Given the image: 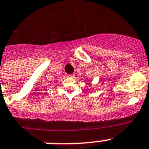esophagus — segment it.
Listing matches in <instances>:
<instances>
[{
  "instance_id": "esophagus-1",
  "label": "esophagus",
  "mask_w": 149,
  "mask_h": 149,
  "mask_svg": "<svg viewBox=\"0 0 149 149\" xmlns=\"http://www.w3.org/2000/svg\"><path fill=\"white\" fill-rule=\"evenodd\" d=\"M66 77H68V78H73L74 74H67Z\"/></svg>"
}]
</instances>
